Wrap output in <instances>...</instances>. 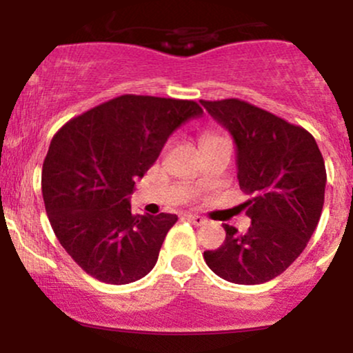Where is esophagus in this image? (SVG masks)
<instances>
[{
	"instance_id": "34e87169",
	"label": "esophagus",
	"mask_w": 353,
	"mask_h": 353,
	"mask_svg": "<svg viewBox=\"0 0 353 353\" xmlns=\"http://www.w3.org/2000/svg\"><path fill=\"white\" fill-rule=\"evenodd\" d=\"M185 219H188V221H190L192 224H196V225H202V224H205V222H208L204 217L197 216V214H185Z\"/></svg>"
}]
</instances>
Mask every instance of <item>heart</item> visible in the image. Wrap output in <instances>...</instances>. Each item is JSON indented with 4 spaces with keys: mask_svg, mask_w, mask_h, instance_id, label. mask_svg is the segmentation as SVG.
<instances>
[{
    "mask_svg": "<svg viewBox=\"0 0 353 353\" xmlns=\"http://www.w3.org/2000/svg\"><path fill=\"white\" fill-rule=\"evenodd\" d=\"M219 136H214V134H204L202 136V141H201V144L202 143H208V141H212V139H217Z\"/></svg>",
    "mask_w": 353,
    "mask_h": 353,
    "instance_id": "1",
    "label": "heart"
}]
</instances>
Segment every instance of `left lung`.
<instances>
[{"label": "left lung", "mask_w": 353, "mask_h": 353, "mask_svg": "<svg viewBox=\"0 0 353 353\" xmlns=\"http://www.w3.org/2000/svg\"><path fill=\"white\" fill-rule=\"evenodd\" d=\"M232 134L237 179L250 228L224 224L225 241L205 250L209 269L224 281L255 285L287 269L310 241L325 196V163L314 136L241 99L201 101Z\"/></svg>", "instance_id": "1"}]
</instances>
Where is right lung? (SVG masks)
Instances as JSON below:
<instances>
[{
    "instance_id": "obj_1",
    "label": "right lung",
    "mask_w": 353,
    "mask_h": 353,
    "mask_svg": "<svg viewBox=\"0 0 353 353\" xmlns=\"http://www.w3.org/2000/svg\"><path fill=\"white\" fill-rule=\"evenodd\" d=\"M201 114L196 101L124 94L56 132L43 164L44 208L59 244L84 272L114 285L151 272L177 216H134L129 196L168 137Z\"/></svg>"
}]
</instances>
